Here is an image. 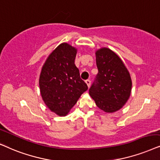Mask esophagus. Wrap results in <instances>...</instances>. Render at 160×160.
<instances>
[{
	"label": "esophagus",
	"instance_id": "34e87169",
	"mask_svg": "<svg viewBox=\"0 0 160 160\" xmlns=\"http://www.w3.org/2000/svg\"><path fill=\"white\" fill-rule=\"evenodd\" d=\"M86 83L87 84V86H88V87L89 88L91 86V80H86Z\"/></svg>",
	"mask_w": 160,
	"mask_h": 160
}]
</instances>
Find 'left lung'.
Here are the masks:
<instances>
[{
	"mask_svg": "<svg viewBox=\"0 0 160 160\" xmlns=\"http://www.w3.org/2000/svg\"><path fill=\"white\" fill-rule=\"evenodd\" d=\"M95 54L98 74L89 94L100 110L108 113L116 112L130 97V74L120 57L110 49L102 48Z\"/></svg>",
	"mask_w": 160,
	"mask_h": 160,
	"instance_id": "obj_1",
	"label": "left lung"
}]
</instances>
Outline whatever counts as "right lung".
<instances>
[{"instance_id": "right-lung-1", "label": "right lung", "mask_w": 160, "mask_h": 160, "mask_svg": "<svg viewBox=\"0 0 160 160\" xmlns=\"http://www.w3.org/2000/svg\"><path fill=\"white\" fill-rule=\"evenodd\" d=\"M78 50L61 43L48 55L39 76L42 99L51 111L66 116L82 93L88 90L74 64Z\"/></svg>"}]
</instances>
